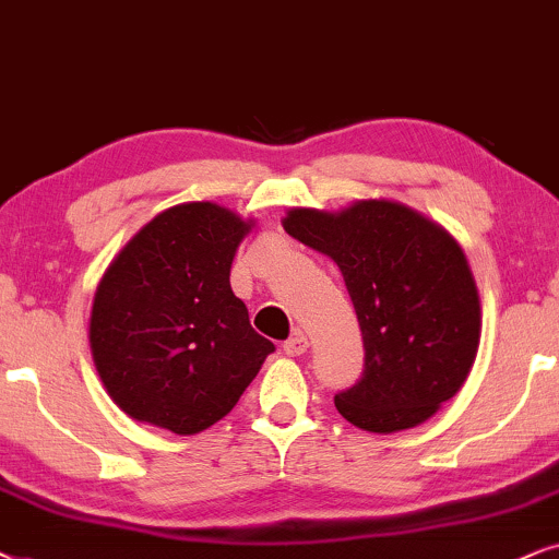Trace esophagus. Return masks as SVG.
I'll return each instance as SVG.
<instances>
[{
    "label": "esophagus",
    "instance_id": "1",
    "mask_svg": "<svg viewBox=\"0 0 559 559\" xmlns=\"http://www.w3.org/2000/svg\"><path fill=\"white\" fill-rule=\"evenodd\" d=\"M307 349H309V340H307V334H304V332H296L294 337H288L284 342V353L288 357H299V355L307 353Z\"/></svg>",
    "mask_w": 559,
    "mask_h": 559
}]
</instances>
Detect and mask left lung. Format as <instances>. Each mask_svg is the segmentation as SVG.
<instances>
[{
    "label": "left lung",
    "mask_w": 559,
    "mask_h": 559,
    "mask_svg": "<svg viewBox=\"0 0 559 559\" xmlns=\"http://www.w3.org/2000/svg\"><path fill=\"white\" fill-rule=\"evenodd\" d=\"M284 229L340 265L355 304L366 370L334 396L349 424L412 429L463 389L480 345V299L448 229L389 199L292 210Z\"/></svg>",
    "instance_id": "8db88e82"
}]
</instances>
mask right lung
I'll return each mask as SVG.
<instances>
[{"label": "right lung", "mask_w": 559, "mask_h": 559, "mask_svg": "<svg viewBox=\"0 0 559 559\" xmlns=\"http://www.w3.org/2000/svg\"><path fill=\"white\" fill-rule=\"evenodd\" d=\"M250 227L212 202L170 206L104 271L88 342L104 389L130 419L197 435L233 412L275 349L229 286Z\"/></svg>", "instance_id": "right-lung-1"}]
</instances>
